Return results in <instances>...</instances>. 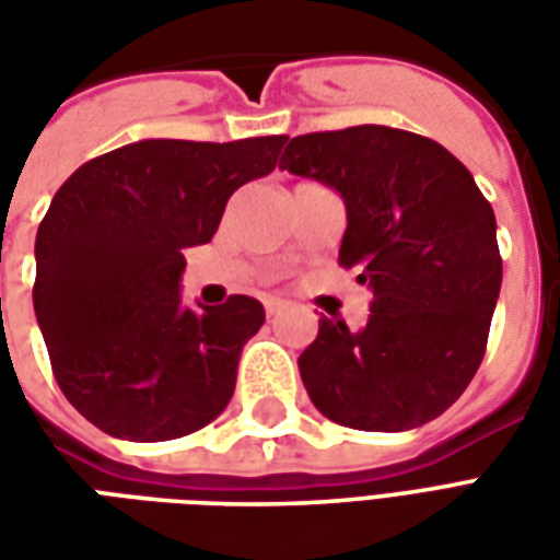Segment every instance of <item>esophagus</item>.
<instances>
[{
	"label": "esophagus",
	"mask_w": 560,
	"mask_h": 560,
	"mask_svg": "<svg viewBox=\"0 0 560 560\" xmlns=\"http://www.w3.org/2000/svg\"><path fill=\"white\" fill-rule=\"evenodd\" d=\"M264 308H267V317H276L281 312V303L279 300H267V303H264Z\"/></svg>",
	"instance_id": "obj_1"
}]
</instances>
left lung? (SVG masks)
I'll list each match as a JSON object with an SVG mask.
<instances>
[{
  "label": "left lung",
  "instance_id": "left-lung-1",
  "mask_svg": "<svg viewBox=\"0 0 560 560\" xmlns=\"http://www.w3.org/2000/svg\"><path fill=\"white\" fill-rule=\"evenodd\" d=\"M279 167L345 197L339 264L372 288L363 329L324 317L300 353L308 399L363 432L441 417L480 369L501 291L494 212L468 167L387 126L300 135Z\"/></svg>",
  "mask_w": 560,
  "mask_h": 560
}]
</instances>
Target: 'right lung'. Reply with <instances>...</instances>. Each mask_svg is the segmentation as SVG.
<instances>
[{"label":"right lung","mask_w":560,"mask_h":560,"mask_svg":"<svg viewBox=\"0 0 560 560\" xmlns=\"http://www.w3.org/2000/svg\"><path fill=\"white\" fill-rule=\"evenodd\" d=\"M284 135L140 140L68 176L35 236L32 303L59 389L92 425L171 441L219 417L264 305L179 303L185 248L219 231L240 185L267 176Z\"/></svg>","instance_id":"right-lung-1"}]
</instances>
